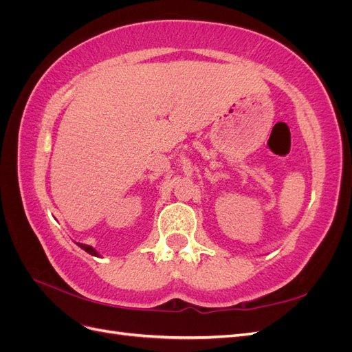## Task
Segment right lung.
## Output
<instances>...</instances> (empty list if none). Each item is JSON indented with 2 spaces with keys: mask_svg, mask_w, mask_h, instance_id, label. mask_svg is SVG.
<instances>
[{
  "mask_svg": "<svg viewBox=\"0 0 352 352\" xmlns=\"http://www.w3.org/2000/svg\"><path fill=\"white\" fill-rule=\"evenodd\" d=\"M78 245H79V247H80L82 250L87 251L88 254H91V255H95V257H100V254H98L97 251H95V250L91 247V245H87V243H79V242H78Z\"/></svg>",
  "mask_w": 352,
  "mask_h": 352,
  "instance_id": "obj_1",
  "label": "right lung"
}]
</instances>
